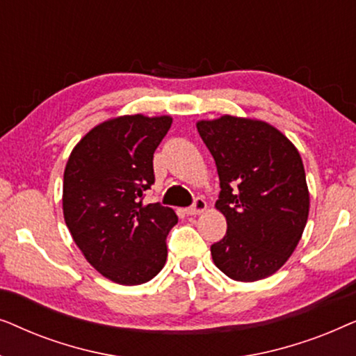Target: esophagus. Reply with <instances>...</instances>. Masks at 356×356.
<instances>
[{
    "label": "esophagus",
    "mask_w": 356,
    "mask_h": 356,
    "mask_svg": "<svg viewBox=\"0 0 356 356\" xmlns=\"http://www.w3.org/2000/svg\"><path fill=\"white\" fill-rule=\"evenodd\" d=\"M206 207H207L206 201H204V199H201V197H197L196 201H194L193 206L186 209V213H188V216H199V213H202L204 211H206Z\"/></svg>",
    "instance_id": "34e87169"
}]
</instances>
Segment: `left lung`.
Segmentation results:
<instances>
[{
	"instance_id": "8db88e82",
	"label": "left lung",
	"mask_w": 356,
	"mask_h": 356,
	"mask_svg": "<svg viewBox=\"0 0 356 356\" xmlns=\"http://www.w3.org/2000/svg\"><path fill=\"white\" fill-rule=\"evenodd\" d=\"M220 179L227 233L211 246L218 269L236 282L275 274L293 254L309 213L303 160L293 143L262 120H199Z\"/></svg>"
}]
</instances>
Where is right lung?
<instances>
[{
  "label": "right lung",
  "instance_id": "1",
  "mask_svg": "<svg viewBox=\"0 0 356 356\" xmlns=\"http://www.w3.org/2000/svg\"><path fill=\"white\" fill-rule=\"evenodd\" d=\"M172 123L170 115L115 116L94 126L66 162L65 222L87 262L115 284H145L167 261L165 240L178 217L143 197Z\"/></svg>",
  "mask_w": 356,
  "mask_h": 356
}]
</instances>
